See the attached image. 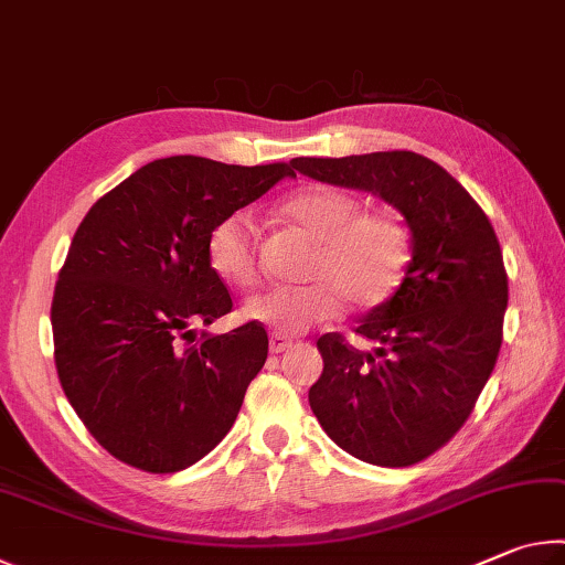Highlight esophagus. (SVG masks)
I'll list each match as a JSON object with an SVG mask.
<instances>
[{
  "mask_svg": "<svg viewBox=\"0 0 565 565\" xmlns=\"http://www.w3.org/2000/svg\"><path fill=\"white\" fill-rule=\"evenodd\" d=\"M269 349H271V353H284V351H289V349H291V339L281 337V333H274L271 341H269Z\"/></svg>",
  "mask_w": 565,
  "mask_h": 565,
  "instance_id": "obj_1",
  "label": "esophagus"
}]
</instances>
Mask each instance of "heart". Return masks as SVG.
<instances>
[{"label":"heart","mask_w":565,"mask_h":565,"mask_svg":"<svg viewBox=\"0 0 565 565\" xmlns=\"http://www.w3.org/2000/svg\"><path fill=\"white\" fill-rule=\"evenodd\" d=\"M281 218L303 228L317 252L311 284L271 286L244 303V317L286 337L351 309L371 311L386 303L404 284L411 262V234L401 216L386 209H363L351 191L309 184L276 206ZM209 266L218 279L248 289L259 281V238L252 218L234 212L216 222L206 242Z\"/></svg>","instance_id":"obj_1"}]
</instances>
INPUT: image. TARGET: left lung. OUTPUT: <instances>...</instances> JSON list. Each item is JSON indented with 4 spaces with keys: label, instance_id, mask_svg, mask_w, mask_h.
<instances>
[{
    "label": "left lung",
    "instance_id": "8db88e82",
    "mask_svg": "<svg viewBox=\"0 0 565 565\" xmlns=\"http://www.w3.org/2000/svg\"><path fill=\"white\" fill-rule=\"evenodd\" d=\"M291 167L379 194L406 218L404 284L356 329L379 347L359 351L341 333H323L309 404L331 441L361 461H424L466 424L499 359L509 306L499 236L473 196L414 151L299 157Z\"/></svg>",
    "mask_w": 565,
    "mask_h": 565
}]
</instances>
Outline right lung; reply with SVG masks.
Returning a JSON list of instances; mask_svg holds the SVG:
<instances>
[{
    "label": "right lung",
    "instance_id": "1",
    "mask_svg": "<svg viewBox=\"0 0 565 565\" xmlns=\"http://www.w3.org/2000/svg\"><path fill=\"white\" fill-rule=\"evenodd\" d=\"M284 177L289 164L157 159L76 228L52 299L54 363L76 416L119 461L174 473L234 426L269 337L259 321L222 337L191 329L234 306L206 242Z\"/></svg>",
    "mask_w": 565,
    "mask_h": 565
}]
</instances>
